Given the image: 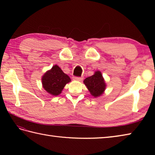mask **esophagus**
Returning a JSON list of instances; mask_svg holds the SVG:
<instances>
[{
    "mask_svg": "<svg viewBox=\"0 0 155 155\" xmlns=\"http://www.w3.org/2000/svg\"><path fill=\"white\" fill-rule=\"evenodd\" d=\"M73 79H74V80H76V81H81L82 79H83V78L80 77H73Z\"/></svg>",
    "mask_w": 155,
    "mask_h": 155,
    "instance_id": "34e87169",
    "label": "esophagus"
}]
</instances>
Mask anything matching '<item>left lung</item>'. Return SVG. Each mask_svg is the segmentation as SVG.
<instances>
[{"label":"left lung","mask_w":155,"mask_h":155,"mask_svg":"<svg viewBox=\"0 0 155 155\" xmlns=\"http://www.w3.org/2000/svg\"><path fill=\"white\" fill-rule=\"evenodd\" d=\"M84 83L91 94L94 97H99L103 93L106 87L105 83L100 71L95 72L94 75L85 78Z\"/></svg>","instance_id":"obj_1"}]
</instances>
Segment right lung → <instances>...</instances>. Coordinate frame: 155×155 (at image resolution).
<instances>
[{
    "label": "right lung",
    "instance_id": "add662e5",
    "mask_svg": "<svg viewBox=\"0 0 155 155\" xmlns=\"http://www.w3.org/2000/svg\"><path fill=\"white\" fill-rule=\"evenodd\" d=\"M70 81V77L64 73L57 65L52 67L51 70L46 72L42 78L45 89L54 96L61 94L66 84Z\"/></svg>",
    "mask_w": 155,
    "mask_h": 155
}]
</instances>
